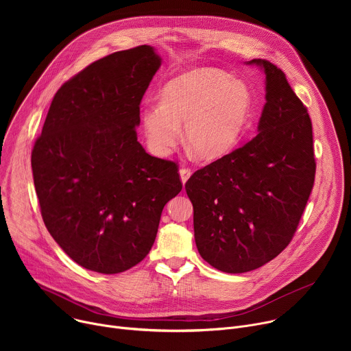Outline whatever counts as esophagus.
Returning a JSON list of instances; mask_svg holds the SVG:
<instances>
[{
    "instance_id": "34e87169",
    "label": "esophagus",
    "mask_w": 351,
    "mask_h": 351,
    "mask_svg": "<svg viewBox=\"0 0 351 351\" xmlns=\"http://www.w3.org/2000/svg\"><path fill=\"white\" fill-rule=\"evenodd\" d=\"M179 173H180V179H182V182L183 183H186L187 180H189V178L191 176V169L190 168H186V167H182L180 169H179Z\"/></svg>"
}]
</instances>
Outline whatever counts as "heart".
I'll use <instances>...</instances> for the list:
<instances>
[{
	"instance_id": "obj_1",
	"label": "heart",
	"mask_w": 351,
	"mask_h": 351,
	"mask_svg": "<svg viewBox=\"0 0 351 351\" xmlns=\"http://www.w3.org/2000/svg\"><path fill=\"white\" fill-rule=\"evenodd\" d=\"M253 108L248 86L223 71L198 68L171 79L160 101L140 111L149 152L167 157L180 138V123L190 147L206 160L226 156L239 143Z\"/></svg>"
}]
</instances>
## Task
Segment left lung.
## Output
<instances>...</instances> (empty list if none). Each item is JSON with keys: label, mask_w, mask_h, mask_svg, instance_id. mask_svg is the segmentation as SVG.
Here are the masks:
<instances>
[{"label": "left lung", "mask_w": 351, "mask_h": 351, "mask_svg": "<svg viewBox=\"0 0 351 351\" xmlns=\"http://www.w3.org/2000/svg\"><path fill=\"white\" fill-rule=\"evenodd\" d=\"M265 73L257 134L186 182L199 256L226 274L257 269L291 241L315 179L313 125L282 69Z\"/></svg>", "instance_id": "8db88e82"}]
</instances>
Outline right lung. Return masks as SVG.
I'll return each mask as SVG.
<instances>
[{"label":"right lung","instance_id":"add662e5","mask_svg":"<svg viewBox=\"0 0 351 351\" xmlns=\"http://www.w3.org/2000/svg\"><path fill=\"white\" fill-rule=\"evenodd\" d=\"M161 66L149 45L98 60L56 93L32 169L49 234L80 267L119 274L152 250L178 165L137 141L141 98Z\"/></svg>","mask_w":351,"mask_h":351}]
</instances>
